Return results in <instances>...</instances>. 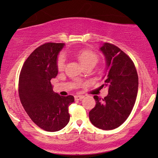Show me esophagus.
<instances>
[{"mask_svg":"<svg viewBox=\"0 0 158 158\" xmlns=\"http://www.w3.org/2000/svg\"><path fill=\"white\" fill-rule=\"evenodd\" d=\"M84 98L83 96H75V99L77 101H79V100H81V99H83Z\"/></svg>","mask_w":158,"mask_h":158,"instance_id":"esophagus-1","label":"esophagus"}]
</instances>
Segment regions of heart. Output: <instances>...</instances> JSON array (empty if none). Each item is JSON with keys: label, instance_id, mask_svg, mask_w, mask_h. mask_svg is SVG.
Returning a JSON list of instances; mask_svg holds the SVG:
<instances>
[{"label": "heart", "instance_id": "b5f03b06", "mask_svg": "<svg viewBox=\"0 0 158 158\" xmlns=\"http://www.w3.org/2000/svg\"><path fill=\"white\" fill-rule=\"evenodd\" d=\"M76 57L83 67L90 63H96L98 61V55L94 52L90 50H82L76 55ZM65 64V57L64 55H60L57 58V65L59 70H62Z\"/></svg>", "mask_w": 158, "mask_h": 158}]
</instances>
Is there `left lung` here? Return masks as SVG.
Wrapping results in <instances>:
<instances>
[{"label": "left lung", "instance_id": "1", "mask_svg": "<svg viewBox=\"0 0 158 158\" xmlns=\"http://www.w3.org/2000/svg\"><path fill=\"white\" fill-rule=\"evenodd\" d=\"M100 51L106 60L103 85L109 94L101 99L94 96L96 106L89 112L90 122L97 128L111 130L121 126L131 114L138 91L137 70L127 55L115 45L103 43Z\"/></svg>", "mask_w": 158, "mask_h": 158}]
</instances>
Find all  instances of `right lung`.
I'll list each match as a JSON object with an SVG mask.
<instances>
[{
	"instance_id": "right-lung-1",
	"label": "right lung",
	"mask_w": 158,
	"mask_h": 158,
	"mask_svg": "<svg viewBox=\"0 0 158 158\" xmlns=\"http://www.w3.org/2000/svg\"><path fill=\"white\" fill-rule=\"evenodd\" d=\"M64 43H46L29 56L21 68L19 94L21 104L31 119L47 131L63 129L70 121L68 106L73 96L54 92L51 79L57 75V56Z\"/></svg>"
}]
</instances>
